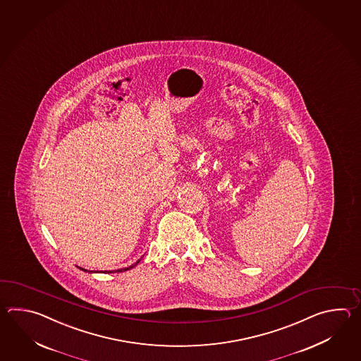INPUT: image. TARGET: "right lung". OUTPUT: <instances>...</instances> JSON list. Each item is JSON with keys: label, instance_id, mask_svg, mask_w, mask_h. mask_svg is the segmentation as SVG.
I'll use <instances>...</instances> for the list:
<instances>
[{"label": "right lung", "instance_id": "1", "mask_svg": "<svg viewBox=\"0 0 361 361\" xmlns=\"http://www.w3.org/2000/svg\"><path fill=\"white\" fill-rule=\"evenodd\" d=\"M139 261H140V259H139ZM139 261L135 262L134 264H131L130 267H128V269H116L115 272H123V271H128V269H133V267H135V266L138 264ZM78 269H82V271H86V269H81V267H78ZM89 272H92V271H89ZM94 272H95V271H94ZM97 272H98V271H97ZM100 272H104V274H111V272H114V271H100Z\"/></svg>", "mask_w": 361, "mask_h": 361}]
</instances>
